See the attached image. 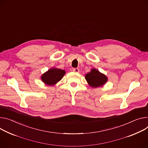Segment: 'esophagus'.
Masks as SVG:
<instances>
[{"instance_id":"obj_1","label":"esophagus","mask_w":148,"mask_h":148,"mask_svg":"<svg viewBox=\"0 0 148 148\" xmlns=\"http://www.w3.org/2000/svg\"><path fill=\"white\" fill-rule=\"evenodd\" d=\"M73 71L74 72L77 73H78L79 72V70L78 69H73Z\"/></svg>"}]
</instances>
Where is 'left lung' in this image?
Masks as SVG:
<instances>
[{"mask_svg":"<svg viewBox=\"0 0 148 148\" xmlns=\"http://www.w3.org/2000/svg\"><path fill=\"white\" fill-rule=\"evenodd\" d=\"M85 79L88 85L92 88L102 87L108 80V78L105 74L100 73L96 69H92L89 73L86 74Z\"/></svg>","mask_w":148,"mask_h":148,"instance_id":"8db88e82","label":"left lung"}]
</instances>
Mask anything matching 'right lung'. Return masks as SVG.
<instances>
[{"mask_svg": "<svg viewBox=\"0 0 148 148\" xmlns=\"http://www.w3.org/2000/svg\"><path fill=\"white\" fill-rule=\"evenodd\" d=\"M65 74L66 73L64 70L52 67L42 74L41 78L42 82L45 85L52 86L59 82Z\"/></svg>", "mask_w": 148, "mask_h": 148, "instance_id": "obj_1", "label": "right lung"}]
</instances>
